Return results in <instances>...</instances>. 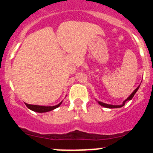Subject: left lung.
<instances>
[{
  "label": "left lung",
  "instance_id": "8db88e82",
  "mask_svg": "<svg viewBox=\"0 0 153 153\" xmlns=\"http://www.w3.org/2000/svg\"><path fill=\"white\" fill-rule=\"evenodd\" d=\"M139 88H140V86H138L137 88H136V90H134V91L132 92V94H131V95L129 96V97H128V98H127L126 100L124 101L123 102L122 105H117V106H114V105H109V104H106V103H104V102H99V104H100V105H101V106H104V107H106V108H110V109H113V108H120V107H122V106H123L124 105H125V102H126V101L130 100H132V97H134L135 93H136V92H137L138 89H139Z\"/></svg>",
  "mask_w": 153,
  "mask_h": 153
}]
</instances>
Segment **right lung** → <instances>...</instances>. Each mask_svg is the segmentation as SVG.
Instances as JSON below:
<instances>
[{
  "instance_id": "right-lung-1",
  "label": "right lung",
  "mask_w": 153,
  "mask_h": 153,
  "mask_svg": "<svg viewBox=\"0 0 153 153\" xmlns=\"http://www.w3.org/2000/svg\"><path fill=\"white\" fill-rule=\"evenodd\" d=\"M62 103L60 102L59 104L56 105V106H37V105H30V104H26V106H27V108H29L30 109L33 110L34 112H37V113H46V112H49L53 110V109H56V108L59 107L60 106V104Z\"/></svg>"
}]
</instances>
